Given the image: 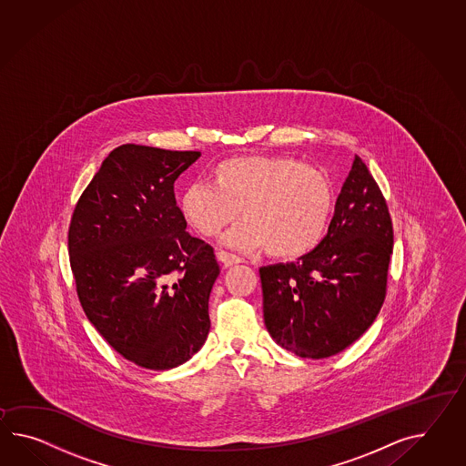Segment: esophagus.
<instances>
[{"label": "esophagus", "mask_w": 466, "mask_h": 466, "mask_svg": "<svg viewBox=\"0 0 466 466\" xmlns=\"http://www.w3.org/2000/svg\"><path fill=\"white\" fill-rule=\"evenodd\" d=\"M217 259L222 262L226 268H228V266H234V264H238V262H242L240 258L234 256V254H230V252H226V250L217 252Z\"/></svg>", "instance_id": "esophagus-1"}]
</instances>
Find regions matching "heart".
I'll return each instance as SVG.
<instances>
[{
    "label": "heart",
    "mask_w": 466,
    "mask_h": 466,
    "mask_svg": "<svg viewBox=\"0 0 466 466\" xmlns=\"http://www.w3.org/2000/svg\"><path fill=\"white\" fill-rule=\"evenodd\" d=\"M335 187L323 170L291 157L244 155L210 171V185L195 183L180 197L185 224L216 238L238 218L224 242L242 250L264 249L279 261H298L317 249L335 210Z\"/></svg>",
    "instance_id": "b5f03b06"
}]
</instances>
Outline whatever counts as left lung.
Masks as SVG:
<instances>
[{
	"instance_id": "left-lung-1",
	"label": "left lung",
	"mask_w": 466,
	"mask_h": 466,
	"mask_svg": "<svg viewBox=\"0 0 466 466\" xmlns=\"http://www.w3.org/2000/svg\"><path fill=\"white\" fill-rule=\"evenodd\" d=\"M392 244L384 195L355 157L317 249L259 269L274 341L303 359H327L359 340L384 303Z\"/></svg>"
}]
</instances>
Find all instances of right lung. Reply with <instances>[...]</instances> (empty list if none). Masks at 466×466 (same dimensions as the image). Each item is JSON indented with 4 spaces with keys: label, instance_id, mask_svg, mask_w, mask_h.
<instances>
[{
    "label": "right lung",
    "instance_id": "1",
    "mask_svg": "<svg viewBox=\"0 0 466 466\" xmlns=\"http://www.w3.org/2000/svg\"><path fill=\"white\" fill-rule=\"evenodd\" d=\"M198 151L123 145L80 195L68 228L80 305L114 350L168 370L202 349L214 249L185 228L173 183Z\"/></svg>",
    "mask_w": 466,
    "mask_h": 466
}]
</instances>
